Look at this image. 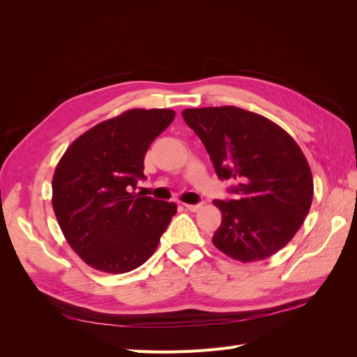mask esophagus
I'll list each match as a JSON object with an SVG mask.
<instances>
[{
	"mask_svg": "<svg viewBox=\"0 0 357 357\" xmlns=\"http://www.w3.org/2000/svg\"><path fill=\"white\" fill-rule=\"evenodd\" d=\"M186 208L189 210V211H198V210H201L202 208V204H186Z\"/></svg>",
	"mask_w": 357,
	"mask_h": 357,
	"instance_id": "34e87169",
	"label": "esophagus"
}]
</instances>
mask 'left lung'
<instances>
[{
  "mask_svg": "<svg viewBox=\"0 0 357 357\" xmlns=\"http://www.w3.org/2000/svg\"><path fill=\"white\" fill-rule=\"evenodd\" d=\"M220 180H235V199L213 201L222 223L213 244L240 262L275 255L310 211L314 185L308 162L283 128L234 105L186 109Z\"/></svg>",
  "mask_w": 357,
  "mask_h": 357,
  "instance_id": "1",
  "label": "left lung"
}]
</instances>
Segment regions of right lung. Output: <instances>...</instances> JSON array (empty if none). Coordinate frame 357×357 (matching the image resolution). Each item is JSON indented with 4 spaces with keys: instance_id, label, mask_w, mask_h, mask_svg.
Wrapping results in <instances>:
<instances>
[{
    "instance_id": "add662e5",
    "label": "right lung",
    "mask_w": 357,
    "mask_h": 357,
    "mask_svg": "<svg viewBox=\"0 0 357 357\" xmlns=\"http://www.w3.org/2000/svg\"><path fill=\"white\" fill-rule=\"evenodd\" d=\"M169 109H132L75 138L58 162L52 205L61 231L84 264L123 274L152 256L172 215L174 202L137 195L144 156L174 121Z\"/></svg>"
}]
</instances>
